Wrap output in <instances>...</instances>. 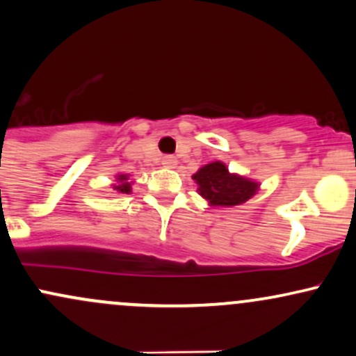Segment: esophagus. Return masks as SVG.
I'll return each mask as SVG.
<instances>
[{
    "mask_svg": "<svg viewBox=\"0 0 356 356\" xmlns=\"http://www.w3.org/2000/svg\"><path fill=\"white\" fill-rule=\"evenodd\" d=\"M162 165L169 167V169H174V167L177 165V159H175L174 155H165V157L162 159Z\"/></svg>",
    "mask_w": 356,
    "mask_h": 356,
    "instance_id": "obj_1",
    "label": "esophagus"
}]
</instances>
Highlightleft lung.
<instances>
[{"label": "left lung", "instance_id": "left-lung-1", "mask_svg": "<svg viewBox=\"0 0 356 356\" xmlns=\"http://www.w3.org/2000/svg\"><path fill=\"white\" fill-rule=\"evenodd\" d=\"M194 181L199 186V194L207 199L212 206H239L254 195L257 184L241 175L229 174L227 167L222 162H212L195 172Z\"/></svg>", "mask_w": 356, "mask_h": 356}]
</instances>
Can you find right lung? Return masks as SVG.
<instances>
[{
    "mask_svg": "<svg viewBox=\"0 0 356 356\" xmlns=\"http://www.w3.org/2000/svg\"><path fill=\"white\" fill-rule=\"evenodd\" d=\"M115 189L124 194H130V182L127 175H118V186H115Z\"/></svg>",
    "mask_w": 356,
    "mask_h": 356,
    "instance_id": "1",
    "label": "right lung"
}]
</instances>
